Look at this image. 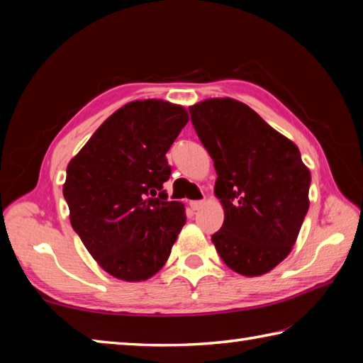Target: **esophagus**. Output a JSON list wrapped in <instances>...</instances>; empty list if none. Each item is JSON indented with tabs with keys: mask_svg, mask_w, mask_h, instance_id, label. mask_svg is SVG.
Here are the masks:
<instances>
[{
	"mask_svg": "<svg viewBox=\"0 0 363 363\" xmlns=\"http://www.w3.org/2000/svg\"><path fill=\"white\" fill-rule=\"evenodd\" d=\"M205 205V200H194L190 201V206H192V210H200L201 206Z\"/></svg>",
	"mask_w": 363,
	"mask_h": 363,
	"instance_id": "esophagus-1",
	"label": "esophagus"
}]
</instances>
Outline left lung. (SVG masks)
Here are the masks:
<instances>
[{
    "mask_svg": "<svg viewBox=\"0 0 363 363\" xmlns=\"http://www.w3.org/2000/svg\"><path fill=\"white\" fill-rule=\"evenodd\" d=\"M196 134L214 162V195L224 224L211 240L227 267L257 277L291 253L309 210L311 171L296 144L230 97L190 106Z\"/></svg>",
    "mask_w": 363,
    "mask_h": 363,
    "instance_id": "8db88e82",
    "label": "left lung"
}]
</instances>
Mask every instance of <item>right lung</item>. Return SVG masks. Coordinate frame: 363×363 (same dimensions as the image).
I'll return each instance as SVG.
<instances>
[{
  "label": "right lung",
  "instance_id": "right-lung-1",
  "mask_svg": "<svg viewBox=\"0 0 363 363\" xmlns=\"http://www.w3.org/2000/svg\"><path fill=\"white\" fill-rule=\"evenodd\" d=\"M187 110L162 99L133 101L97 128L69 164L64 196L70 224L112 277L143 281L168 261L186 224L181 201H167V152Z\"/></svg>",
  "mask_w": 363,
  "mask_h": 363
}]
</instances>
